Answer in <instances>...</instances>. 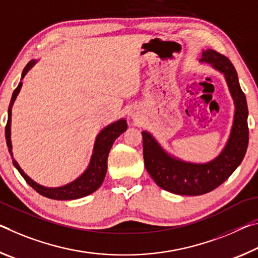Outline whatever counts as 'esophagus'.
Returning a JSON list of instances; mask_svg holds the SVG:
<instances>
[{
    "instance_id": "obj_1",
    "label": "esophagus",
    "mask_w": 258,
    "mask_h": 258,
    "mask_svg": "<svg viewBox=\"0 0 258 258\" xmlns=\"http://www.w3.org/2000/svg\"><path fill=\"white\" fill-rule=\"evenodd\" d=\"M130 115H132V116H133V114H130Z\"/></svg>"
}]
</instances>
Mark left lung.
Masks as SVG:
<instances>
[{
  "label": "left lung",
  "instance_id": "8db88e82",
  "mask_svg": "<svg viewBox=\"0 0 258 258\" xmlns=\"http://www.w3.org/2000/svg\"><path fill=\"white\" fill-rule=\"evenodd\" d=\"M201 62L212 65L224 75L234 101V116L225 147L216 158L206 163H193L169 154L149 132H143V152L146 170L160 187L179 196H201L213 191L229 178L246 154L249 130L246 96L238 74L225 56L212 49L202 51Z\"/></svg>",
  "mask_w": 258,
  "mask_h": 258
}]
</instances>
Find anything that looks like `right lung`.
Returning <instances> with one entry per match:
<instances>
[{"label":"right lung","mask_w":258,"mask_h":258,"mask_svg":"<svg viewBox=\"0 0 258 258\" xmlns=\"http://www.w3.org/2000/svg\"><path fill=\"white\" fill-rule=\"evenodd\" d=\"M37 60H31L28 64L25 66L22 74V80L25 78V75L28 73V71L35 65ZM23 81H20L18 87L16 88L14 94L11 97V101L9 105V109H8V122L6 125V139L7 145L9 149L10 155L12 158V162L14 166L17 168V170L20 172V175L24 177V179L27 181V184L35 189L37 193L41 196L49 199L53 200H75L80 199V198L87 197L89 194L94 193L95 191L99 188V186L103 184L105 175L107 171V158L109 150L113 145L115 139L120 136L122 133H124L128 125H126V121L124 119H120L113 123L108 124L107 126L101 130V132L97 135L94 151H92V155L89 162V166L84 170L83 174L78 177L77 179L71 181V183L64 185V186L59 187H45L43 185L37 184L34 181L31 177L25 174L24 170L16 161L14 158V153H12V144H11V109L12 105H14L15 100L18 96L20 89H22Z\"/></svg>","instance_id":"add662e5"}]
</instances>
